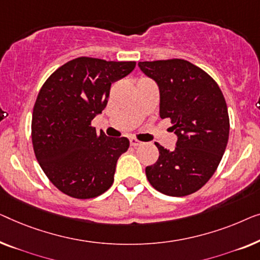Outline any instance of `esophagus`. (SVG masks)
<instances>
[{
    "instance_id": "obj_1",
    "label": "esophagus",
    "mask_w": 260,
    "mask_h": 260,
    "mask_svg": "<svg viewBox=\"0 0 260 260\" xmlns=\"http://www.w3.org/2000/svg\"><path fill=\"white\" fill-rule=\"evenodd\" d=\"M129 142H131L132 146H134V147H137V146L142 145V142L137 140V139H135V138H131V139H129Z\"/></svg>"
}]
</instances>
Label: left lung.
<instances>
[{
  "instance_id": "left-lung-1",
  "label": "left lung",
  "mask_w": 260,
  "mask_h": 260,
  "mask_svg": "<svg viewBox=\"0 0 260 260\" xmlns=\"http://www.w3.org/2000/svg\"><path fill=\"white\" fill-rule=\"evenodd\" d=\"M138 66L158 85L160 118L171 119L177 135L173 151L155 142L159 159L146 167V177L166 196L191 194L210 180L228 145L230 120L224 95L207 73L186 60Z\"/></svg>"
}]
</instances>
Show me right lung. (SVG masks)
I'll use <instances>...</instances> for the list:
<instances>
[{
    "label": "right lung",
    "mask_w": 260,
    "mask_h": 260,
    "mask_svg": "<svg viewBox=\"0 0 260 260\" xmlns=\"http://www.w3.org/2000/svg\"><path fill=\"white\" fill-rule=\"evenodd\" d=\"M134 68L133 61L78 57L56 69L40 89L32 111V147L43 172L64 194L95 198L114 181L128 139L99 134L90 122L107 105L112 82Z\"/></svg>",
    "instance_id": "add662e5"
}]
</instances>
